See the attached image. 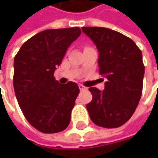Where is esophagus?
<instances>
[{"instance_id": "esophagus-1", "label": "esophagus", "mask_w": 158, "mask_h": 158, "mask_svg": "<svg viewBox=\"0 0 158 158\" xmlns=\"http://www.w3.org/2000/svg\"><path fill=\"white\" fill-rule=\"evenodd\" d=\"M79 89H80V90H83V89H86V87H84L82 84H79Z\"/></svg>"}]
</instances>
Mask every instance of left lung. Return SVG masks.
Segmentation results:
<instances>
[{
  "mask_svg": "<svg viewBox=\"0 0 158 158\" xmlns=\"http://www.w3.org/2000/svg\"><path fill=\"white\" fill-rule=\"evenodd\" d=\"M99 52V73L105 89L90 87L87 110L92 122L106 128L118 127L132 117L143 92L144 65L142 51L123 34L104 27H82Z\"/></svg>",
  "mask_w": 158,
  "mask_h": 158,
  "instance_id": "left-lung-1",
  "label": "left lung"
}]
</instances>
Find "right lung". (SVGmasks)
I'll use <instances>...</instances> for the list:
<instances>
[{
    "label": "right lung",
    "instance_id": "1",
    "mask_svg": "<svg viewBox=\"0 0 158 158\" xmlns=\"http://www.w3.org/2000/svg\"><path fill=\"white\" fill-rule=\"evenodd\" d=\"M80 28L46 30L28 40L14 59L15 97L28 122L45 134L61 132L69 125L80 92L76 82L61 84L53 74Z\"/></svg>",
    "mask_w": 158,
    "mask_h": 158
}]
</instances>
